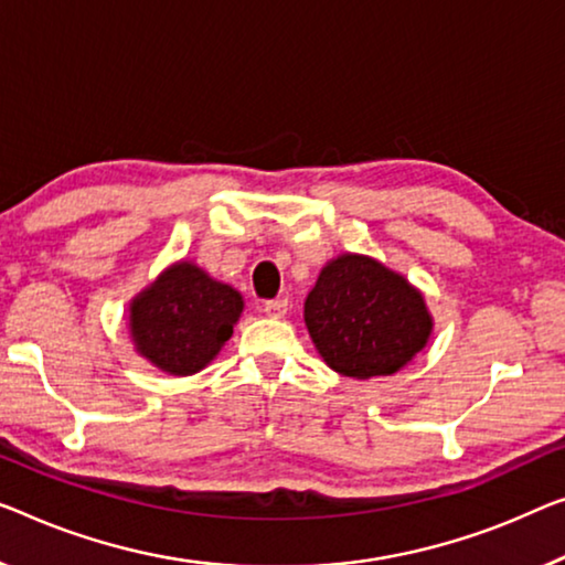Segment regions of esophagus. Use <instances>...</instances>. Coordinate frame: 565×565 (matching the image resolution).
I'll use <instances>...</instances> for the list:
<instances>
[{
    "instance_id": "34e87169",
    "label": "esophagus",
    "mask_w": 565,
    "mask_h": 565,
    "mask_svg": "<svg viewBox=\"0 0 565 565\" xmlns=\"http://www.w3.org/2000/svg\"><path fill=\"white\" fill-rule=\"evenodd\" d=\"M264 311L268 317L279 319V317L286 315V311H289V301H286V299H268V301H264Z\"/></svg>"
}]
</instances>
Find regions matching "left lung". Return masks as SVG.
<instances>
[{
  "mask_svg": "<svg viewBox=\"0 0 565 565\" xmlns=\"http://www.w3.org/2000/svg\"><path fill=\"white\" fill-rule=\"evenodd\" d=\"M305 322L324 363L358 381L398 373L434 330L424 294L360 254H342L322 268L305 301Z\"/></svg>",
  "mask_w": 565,
  "mask_h": 565,
  "instance_id": "8db88e82",
  "label": "left lung"
}]
</instances>
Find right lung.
<instances>
[{"label":"right lung","mask_w":565,"mask_h":565,"mask_svg":"<svg viewBox=\"0 0 565 565\" xmlns=\"http://www.w3.org/2000/svg\"><path fill=\"white\" fill-rule=\"evenodd\" d=\"M241 311V291L177 260L131 299L129 332L139 355L162 373L192 375L231 340Z\"/></svg>","instance_id":"add662e5"}]
</instances>
